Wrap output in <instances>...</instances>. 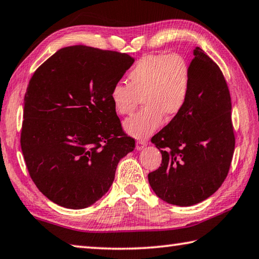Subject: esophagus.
I'll list each match as a JSON object with an SVG mask.
<instances>
[{
    "mask_svg": "<svg viewBox=\"0 0 259 259\" xmlns=\"http://www.w3.org/2000/svg\"><path fill=\"white\" fill-rule=\"evenodd\" d=\"M147 142L146 141H142V140H141V141H138L137 142V149H138V150L140 151V150H142V149H144V148H146L147 147Z\"/></svg>",
    "mask_w": 259,
    "mask_h": 259,
    "instance_id": "esophagus-1",
    "label": "esophagus"
}]
</instances>
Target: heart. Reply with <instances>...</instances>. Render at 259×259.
Wrapping results in <instances>:
<instances>
[{"label": "heart", "mask_w": 259, "mask_h": 259, "mask_svg": "<svg viewBox=\"0 0 259 259\" xmlns=\"http://www.w3.org/2000/svg\"><path fill=\"white\" fill-rule=\"evenodd\" d=\"M128 84L118 81L110 100L117 113L130 115L142 98L144 108L122 124L135 139H147L159 128L164 116L173 118L183 110L191 88V68L178 53L148 54L128 72Z\"/></svg>", "instance_id": "b5f03b06"}]
</instances>
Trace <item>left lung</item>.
Returning a JSON list of instances; mask_svg holds the SVG:
<instances>
[{
    "label": "left lung",
    "instance_id": "1",
    "mask_svg": "<svg viewBox=\"0 0 259 259\" xmlns=\"http://www.w3.org/2000/svg\"><path fill=\"white\" fill-rule=\"evenodd\" d=\"M188 102L151 142L161 165L148 175L153 192L170 205L188 207L209 198L228 176L235 138L231 97L220 67L196 48Z\"/></svg>",
    "mask_w": 259,
    "mask_h": 259
}]
</instances>
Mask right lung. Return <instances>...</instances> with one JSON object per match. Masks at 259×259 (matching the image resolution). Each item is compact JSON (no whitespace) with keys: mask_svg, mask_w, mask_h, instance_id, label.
<instances>
[{"mask_svg":"<svg viewBox=\"0 0 259 259\" xmlns=\"http://www.w3.org/2000/svg\"><path fill=\"white\" fill-rule=\"evenodd\" d=\"M134 59L85 45L62 48L37 68L24 99L21 150L45 197L69 209L110 189L119 160L135 148L110 100Z\"/></svg>","mask_w":259,"mask_h":259,"instance_id":"1","label":"right lung"}]
</instances>
